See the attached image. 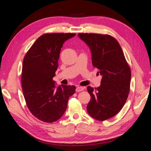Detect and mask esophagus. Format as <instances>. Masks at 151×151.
I'll use <instances>...</instances> for the list:
<instances>
[{
	"label": "esophagus",
	"mask_w": 151,
	"mask_h": 151,
	"mask_svg": "<svg viewBox=\"0 0 151 151\" xmlns=\"http://www.w3.org/2000/svg\"><path fill=\"white\" fill-rule=\"evenodd\" d=\"M84 90V88L83 87H81V86H77L76 88V92H81V91H83Z\"/></svg>",
	"instance_id": "esophagus-1"
}]
</instances>
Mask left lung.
Instances as JSON below:
<instances>
[{
    "mask_svg": "<svg viewBox=\"0 0 151 151\" xmlns=\"http://www.w3.org/2000/svg\"><path fill=\"white\" fill-rule=\"evenodd\" d=\"M78 36L90 48L93 65L103 76L98 88H87L91 97L87 111L96 120H106L121 110L129 96L130 68L119 43L113 36L96 33Z\"/></svg>",
    "mask_w": 151,
    "mask_h": 151,
    "instance_id": "8db88e82",
    "label": "left lung"
}]
</instances>
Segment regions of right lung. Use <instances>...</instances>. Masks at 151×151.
<instances>
[{"instance_id":"1","label":"right lung","mask_w":151,"mask_h":151,"mask_svg":"<svg viewBox=\"0 0 151 151\" xmlns=\"http://www.w3.org/2000/svg\"><path fill=\"white\" fill-rule=\"evenodd\" d=\"M75 33H46L36 40L22 62L21 84L25 101L32 115L53 123L65 111L68 99L75 93L74 86L55 88L53 77L58 65L63 44Z\"/></svg>"}]
</instances>
